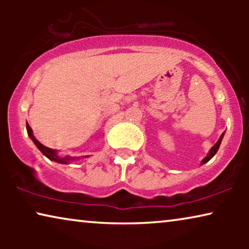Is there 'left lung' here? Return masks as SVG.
I'll return each mask as SVG.
<instances>
[{
    "label": "left lung",
    "mask_w": 249,
    "mask_h": 249,
    "mask_svg": "<svg viewBox=\"0 0 249 249\" xmlns=\"http://www.w3.org/2000/svg\"><path fill=\"white\" fill-rule=\"evenodd\" d=\"M223 136H224V132H223V134H222V135H221V137L219 138V141H217V142H215V144H214V146H213V147L210 149L209 154H207V155H206V158H204V159L202 160V165H203V164H205V163H206V162H209V161H210V160H211V159H212V158H213V156L216 154L217 149H219V147H220V144H221V142H222V138H223Z\"/></svg>",
    "instance_id": "obj_1"
}]
</instances>
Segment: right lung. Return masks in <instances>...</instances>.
Returning <instances> with one entry per match:
<instances>
[{
    "instance_id": "obj_1",
    "label": "right lung",
    "mask_w": 249,
    "mask_h": 249,
    "mask_svg": "<svg viewBox=\"0 0 249 249\" xmlns=\"http://www.w3.org/2000/svg\"><path fill=\"white\" fill-rule=\"evenodd\" d=\"M26 128H27V132H28V136H29L30 138H32V141L35 142V145L37 146V148H38L39 151L42 152L43 154L45 155L47 159H50L51 161L61 163V164H68V163H69V162L77 160V158H72V156H69V155L60 156L59 154H57V152L55 151V149L46 147V146H44L43 144H40V142L37 141V139L35 138V136L33 135V130H32V128H30V125L28 124H26ZM78 159H79V158H78Z\"/></svg>"
}]
</instances>
